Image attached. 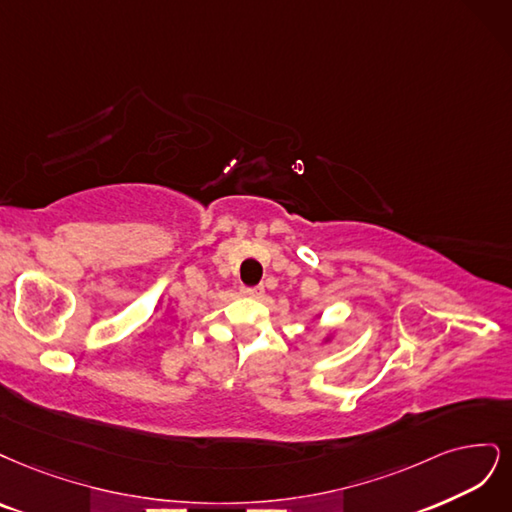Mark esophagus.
I'll list each match as a JSON object with an SVG mask.
<instances>
[{
  "label": "esophagus",
  "mask_w": 512,
  "mask_h": 512,
  "mask_svg": "<svg viewBox=\"0 0 512 512\" xmlns=\"http://www.w3.org/2000/svg\"><path fill=\"white\" fill-rule=\"evenodd\" d=\"M240 291L242 295H246V298H261L263 295V287H242Z\"/></svg>",
  "instance_id": "obj_1"
}]
</instances>
